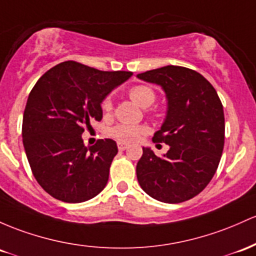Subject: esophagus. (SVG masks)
<instances>
[{"label":"esophagus","mask_w":256,"mask_h":256,"mask_svg":"<svg viewBox=\"0 0 256 256\" xmlns=\"http://www.w3.org/2000/svg\"><path fill=\"white\" fill-rule=\"evenodd\" d=\"M118 148H119V150H128V144H124V143H118Z\"/></svg>","instance_id":"obj_1"}]
</instances>
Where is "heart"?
Masks as SVG:
<instances>
[{
	"label": "heart",
	"mask_w": 256,
	"mask_h": 256,
	"mask_svg": "<svg viewBox=\"0 0 256 256\" xmlns=\"http://www.w3.org/2000/svg\"><path fill=\"white\" fill-rule=\"evenodd\" d=\"M128 96L141 108H148V106H150L156 102V94L150 86L136 85L131 87L130 91H128ZM100 108H102L104 114H110L113 112V100H112L110 96L106 97L102 100ZM143 134H144V128H142V126L126 125V124L116 125L110 130L112 137H114L116 141L124 143H132L137 141Z\"/></svg>",
	"instance_id": "heart-1"
}]
</instances>
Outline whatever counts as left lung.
Wrapping results in <instances>:
<instances>
[{"instance_id":"obj_1","label":"left lung","mask_w":256,"mask_h":256,"mask_svg":"<svg viewBox=\"0 0 256 256\" xmlns=\"http://www.w3.org/2000/svg\"><path fill=\"white\" fill-rule=\"evenodd\" d=\"M162 86L168 112L153 142L170 146L160 158L143 147L136 166L140 186L162 203H182L202 192L212 181L224 143V106L218 92L203 75L178 66L137 75Z\"/></svg>"}]
</instances>
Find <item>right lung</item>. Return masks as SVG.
Wrapping results in <instances>:
<instances>
[{
    "mask_svg": "<svg viewBox=\"0 0 256 256\" xmlns=\"http://www.w3.org/2000/svg\"><path fill=\"white\" fill-rule=\"evenodd\" d=\"M131 75L68 60L32 87L23 116V144L36 181L53 198L82 203L106 187L116 143L106 138L86 147L81 134L90 122L102 119L106 94Z\"/></svg>",
    "mask_w": 256,
    "mask_h": 256,
    "instance_id": "obj_1",
    "label": "right lung"
}]
</instances>
